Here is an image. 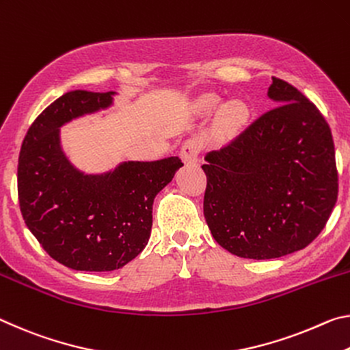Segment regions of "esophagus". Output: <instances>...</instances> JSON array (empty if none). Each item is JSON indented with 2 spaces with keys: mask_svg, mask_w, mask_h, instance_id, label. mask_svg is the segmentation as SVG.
<instances>
[{
  "mask_svg": "<svg viewBox=\"0 0 350 350\" xmlns=\"http://www.w3.org/2000/svg\"><path fill=\"white\" fill-rule=\"evenodd\" d=\"M200 150H202V144H200V141L191 137V139H187L181 147V152H180L181 159L186 164H197Z\"/></svg>",
  "mask_w": 350,
  "mask_h": 350,
  "instance_id": "34e87169",
  "label": "esophagus"
}]
</instances>
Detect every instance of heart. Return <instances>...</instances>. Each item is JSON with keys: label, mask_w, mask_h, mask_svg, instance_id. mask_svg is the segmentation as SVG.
Wrapping results in <instances>:
<instances>
[{"label": "heart", "mask_w": 350, "mask_h": 350, "mask_svg": "<svg viewBox=\"0 0 350 350\" xmlns=\"http://www.w3.org/2000/svg\"><path fill=\"white\" fill-rule=\"evenodd\" d=\"M204 105H206V108H215L217 105H219V99H217V97H208V99L204 100ZM242 114H243V111L240 107H231L228 110V116L232 122L240 121V119H242Z\"/></svg>", "instance_id": "obj_1"}]
</instances>
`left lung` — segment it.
I'll list each match as a JSON object with an SVG mask.
<instances>
[{
    "instance_id": "obj_1",
    "label": "left lung",
    "mask_w": 350,
    "mask_h": 350,
    "mask_svg": "<svg viewBox=\"0 0 350 350\" xmlns=\"http://www.w3.org/2000/svg\"><path fill=\"white\" fill-rule=\"evenodd\" d=\"M273 110L206 154L203 213L215 242L245 259H276L323 231L338 197L335 147L323 114L273 77Z\"/></svg>"
}]
</instances>
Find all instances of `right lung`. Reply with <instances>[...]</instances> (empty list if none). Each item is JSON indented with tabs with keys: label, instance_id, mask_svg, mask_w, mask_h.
I'll return each instance as SVG.
<instances>
[{
	"label": "right lung",
	"instance_id": "1",
	"mask_svg": "<svg viewBox=\"0 0 350 350\" xmlns=\"http://www.w3.org/2000/svg\"><path fill=\"white\" fill-rule=\"evenodd\" d=\"M114 94H63L33 121L20 150L18 200L26 226L53 259L79 271L118 270L146 248L153 200L183 165L169 157L85 174L71 164L60 127L111 107Z\"/></svg>",
	"mask_w": 350,
	"mask_h": 350
}]
</instances>
